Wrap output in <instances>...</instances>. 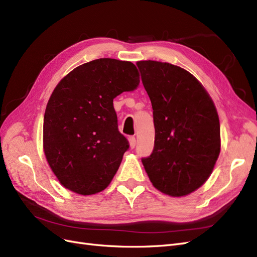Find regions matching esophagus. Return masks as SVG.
Returning a JSON list of instances; mask_svg holds the SVG:
<instances>
[{
  "instance_id": "esophagus-1",
  "label": "esophagus",
  "mask_w": 257,
  "mask_h": 257,
  "mask_svg": "<svg viewBox=\"0 0 257 257\" xmlns=\"http://www.w3.org/2000/svg\"><path fill=\"white\" fill-rule=\"evenodd\" d=\"M128 142H130V147L132 148V149H134L135 146H136V138L134 136H130Z\"/></svg>"
}]
</instances>
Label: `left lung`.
<instances>
[{
    "instance_id": "1",
    "label": "left lung",
    "mask_w": 257,
    "mask_h": 257,
    "mask_svg": "<svg viewBox=\"0 0 257 257\" xmlns=\"http://www.w3.org/2000/svg\"><path fill=\"white\" fill-rule=\"evenodd\" d=\"M150 97L155 128L154 148L143 158L155 189L180 197L197 190L211 175L219 158L220 121L201 83L185 69L158 61H139Z\"/></svg>"
}]
</instances>
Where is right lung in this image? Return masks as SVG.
<instances>
[{
	"label": "right lung",
	"instance_id": "right-lung-1",
	"mask_svg": "<svg viewBox=\"0 0 257 257\" xmlns=\"http://www.w3.org/2000/svg\"><path fill=\"white\" fill-rule=\"evenodd\" d=\"M138 84L132 62L104 58L74 68L53 90L44 115V152L66 189L91 195L109 185L130 147L118 130L113 98Z\"/></svg>",
	"mask_w": 257,
	"mask_h": 257
}]
</instances>
